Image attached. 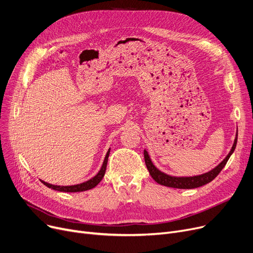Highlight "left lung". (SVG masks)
Wrapping results in <instances>:
<instances>
[{"label":"left lung","mask_w":253,"mask_h":253,"mask_svg":"<svg viewBox=\"0 0 253 253\" xmlns=\"http://www.w3.org/2000/svg\"><path fill=\"white\" fill-rule=\"evenodd\" d=\"M237 139H238V128L236 131V138L234 141V144L232 146L231 151L228 152V154L225 156V159L218 165L216 166L214 169L211 171L204 173L201 175H196V176H188V177H178V176H171L168 175L161 170H159L158 168L154 166L152 163L150 155L146 149H144V159H145V164L147 169L151 175V177L154 179V181L158 182L161 185H165L168 187H174V188H180V189H191V188H197L200 186L205 185L209 182H211L212 180L217 176L220 171L223 169L224 166L226 165L230 156L233 154L235 151L236 145H237Z\"/></svg>","instance_id":"obj_1"}]
</instances>
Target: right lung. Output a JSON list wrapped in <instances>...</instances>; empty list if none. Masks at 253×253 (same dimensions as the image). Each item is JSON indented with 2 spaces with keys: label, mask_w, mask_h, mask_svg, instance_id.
<instances>
[{
  "label": "right lung",
  "mask_w": 253,
  "mask_h": 253,
  "mask_svg": "<svg viewBox=\"0 0 253 253\" xmlns=\"http://www.w3.org/2000/svg\"><path fill=\"white\" fill-rule=\"evenodd\" d=\"M109 154H110V148L106 153L105 160L103 162V165L101 167L100 171L98 172V174L93 176L92 178H90L89 180H87V181H85V182H82V183L75 184V185H54V184H50L48 182H45L41 179H40V181L44 185H46L47 187H49V188L54 189V190H57V191H63V192H79V191H85V190L91 189V188L97 186L101 182V180L103 179V177L105 175V172H106V168H107V163H108V158H109Z\"/></svg>",
  "instance_id": "add662e5"
}]
</instances>
